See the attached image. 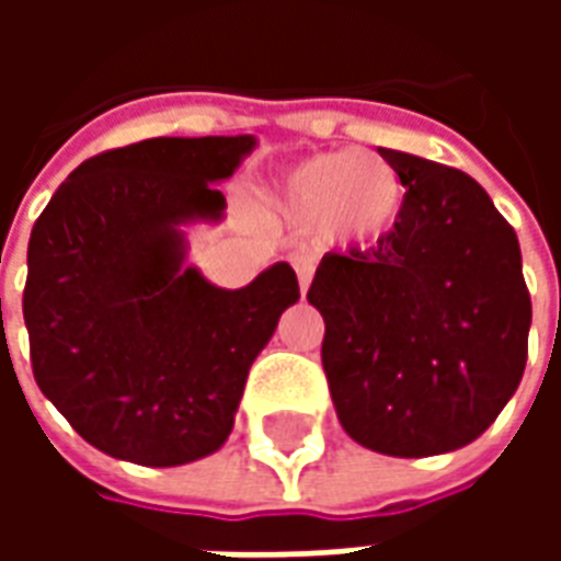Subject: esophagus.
<instances>
[{
  "instance_id": "1",
  "label": "esophagus",
  "mask_w": 561,
  "mask_h": 561,
  "mask_svg": "<svg viewBox=\"0 0 561 561\" xmlns=\"http://www.w3.org/2000/svg\"><path fill=\"white\" fill-rule=\"evenodd\" d=\"M294 270H297V279H300V294L309 291V282H312V273H316V267H312V261L304 255H297L291 261Z\"/></svg>"
}]
</instances>
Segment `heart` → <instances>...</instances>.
<instances>
[{"label": "heart", "instance_id": "obj_1", "mask_svg": "<svg viewBox=\"0 0 561 561\" xmlns=\"http://www.w3.org/2000/svg\"><path fill=\"white\" fill-rule=\"evenodd\" d=\"M402 195L400 173L388 161L340 149L294 168L279 207L297 225H318L330 243H366L393 228Z\"/></svg>", "mask_w": 561, "mask_h": 561}]
</instances>
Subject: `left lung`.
I'll return each mask as SVG.
<instances>
[{"mask_svg": "<svg viewBox=\"0 0 561 561\" xmlns=\"http://www.w3.org/2000/svg\"><path fill=\"white\" fill-rule=\"evenodd\" d=\"M405 195L366 249L328 252L306 300L345 433L388 457L469 445L514 397L531 300L514 228L469 173L397 149Z\"/></svg>", "mask_w": 561, "mask_h": 561, "instance_id": "8db88e82", "label": "left lung"}]
</instances>
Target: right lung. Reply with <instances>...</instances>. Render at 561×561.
I'll list each match as a JSON object with an SVG mask.
<instances>
[{"label":"right lung","instance_id":"1","mask_svg":"<svg viewBox=\"0 0 561 561\" xmlns=\"http://www.w3.org/2000/svg\"><path fill=\"white\" fill-rule=\"evenodd\" d=\"M252 147V135H237L107 149L68 173L32 228V376L111 457L183 466L219 450L249 366L300 300L285 261L240 291L183 270L176 225L219 219L225 195L213 183Z\"/></svg>","mask_w":561,"mask_h":561}]
</instances>
